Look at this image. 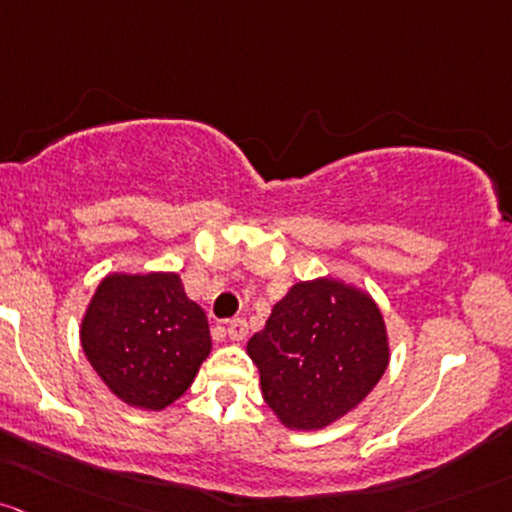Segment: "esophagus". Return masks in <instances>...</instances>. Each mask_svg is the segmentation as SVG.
I'll list each match as a JSON object with an SVG mask.
<instances>
[{
  "label": "esophagus",
  "instance_id": "esophagus-1",
  "mask_svg": "<svg viewBox=\"0 0 512 512\" xmlns=\"http://www.w3.org/2000/svg\"><path fill=\"white\" fill-rule=\"evenodd\" d=\"M245 335H247V320L245 318L230 320V323H228V338L240 342V340H245Z\"/></svg>",
  "mask_w": 512,
  "mask_h": 512
}]
</instances>
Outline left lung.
Instances as JSON below:
<instances>
[{"label":"left lung","instance_id":"left-lung-1","mask_svg":"<svg viewBox=\"0 0 512 512\" xmlns=\"http://www.w3.org/2000/svg\"><path fill=\"white\" fill-rule=\"evenodd\" d=\"M247 355L267 406L291 430L328 428L357 408L391 357L372 296L330 277L291 286Z\"/></svg>","mask_w":512,"mask_h":512}]
</instances>
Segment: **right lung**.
Here are the masks:
<instances>
[{
  "label": "right lung",
  "mask_w": 512,
  "mask_h": 512,
  "mask_svg": "<svg viewBox=\"0 0 512 512\" xmlns=\"http://www.w3.org/2000/svg\"><path fill=\"white\" fill-rule=\"evenodd\" d=\"M80 340L109 391L145 411L177 401L211 352L204 308L184 294L174 272H116L101 279Z\"/></svg>",
  "instance_id": "add662e5"
}]
</instances>
